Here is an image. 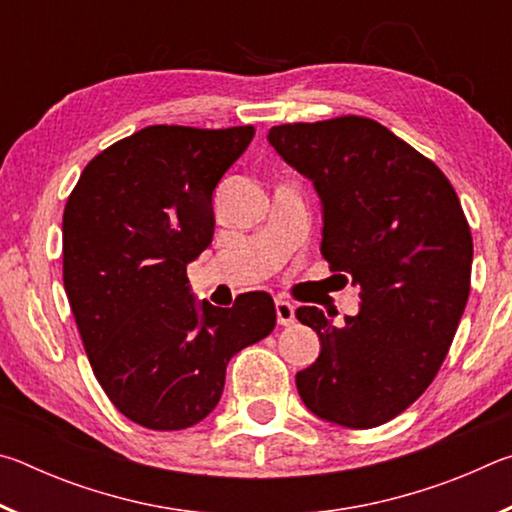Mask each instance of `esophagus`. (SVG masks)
I'll list each match as a JSON object with an SVG mask.
<instances>
[{"mask_svg": "<svg viewBox=\"0 0 512 512\" xmlns=\"http://www.w3.org/2000/svg\"><path fill=\"white\" fill-rule=\"evenodd\" d=\"M275 314H277V323L291 325L293 320H296V307H293L289 300L277 298L275 300Z\"/></svg>", "mask_w": 512, "mask_h": 512, "instance_id": "1", "label": "esophagus"}]
</instances>
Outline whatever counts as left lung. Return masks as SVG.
<instances>
[{
    "mask_svg": "<svg viewBox=\"0 0 512 512\" xmlns=\"http://www.w3.org/2000/svg\"><path fill=\"white\" fill-rule=\"evenodd\" d=\"M268 142L316 187L329 268L361 287L341 327L318 307L296 311L320 339L298 393L327 422L379 427L427 391L463 316L474 250L461 201L436 164L366 117L273 126Z\"/></svg>",
    "mask_w": 512,
    "mask_h": 512,
    "instance_id": "obj_1",
    "label": "left lung"
}]
</instances>
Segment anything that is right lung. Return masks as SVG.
Masks as SVG:
<instances>
[{
	"instance_id": "right-lung-1",
	"label": "right lung",
	"mask_w": 512,
	"mask_h": 512,
	"mask_svg": "<svg viewBox=\"0 0 512 512\" xmlns=\"http://www.w3.org/2000/svg\"><path fill=\"white\" fill-rule=\"evenodd\" d=\"M253 126H149L83 169L63 214V282L94 377L128 420L194 427L225 366L275 327L273 298L196 302L187 264L212 244V194Z\"/></svg>"
}]
</instances>
